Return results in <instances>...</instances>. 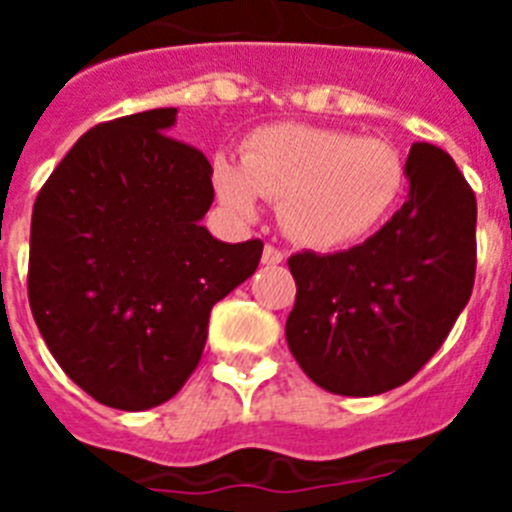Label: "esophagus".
<instances>
[{"mask_svg": "<svg viewBox=\"0 0 512 512\" xmlns=\"http://www.w3.org/2000/svg\"><path fill=\"white\" fill-rule=\"evenodd\" d=\"M261 261H264L266 266L282 264V261H284V251H282V248H277V246H266L264 253H261Z\"/></svg>", "mask_w": 512, "mask_h": 512, "instance_id": "34e87169", "label": "esophagus"}]
</instances>
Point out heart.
<instances>
[{"mask_svg": "<svg viewBox=\"0 0 512 512\" xmlns=\"http://www.w3.org/2000/svg\"><path fill=\"white\" fill-rule=\"evenodd\" d=\"M400 153L382 138H356L338 128L282 122L253 130L241 166L212 158L217 197L243 217L256 200L279 202L295 241L333 248L366 235L390 210L402 187Z\"/></svg>", "mask_w": 512, "mask_h": 512, "instance_id": "heart-1", "label": "heart"}]
</instances>
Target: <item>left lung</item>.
<instances>
[{
	"label": "left lung",
	"mask_w": 512,
	"mask_h": 512,
	"mask_svg": "<svg viewBox=\"0 0 512 512\" xmlns=\"http://www.w3.org/2000/svg\"><path fill=\"white\" fill-rule=\"evenodd\" d=\"M410 197L361 246L289 256L297 297L287 343L333 395L369 397L410 382L472 297L477 200L454 158L410 148Z\"/></svg>",
	"instance_id": "8db88e82"
}]
</instances>
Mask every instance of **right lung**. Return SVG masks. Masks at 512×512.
Masks as SVG:
<instances>
[{
    "instance_id": "right-lung-1",
    "label": "right lung",
    "mask_w": 512,
    "mask_h": 512,
    "mask_svg": "<svg viewBox=\"0 0 512 512\" xmlns=\"http://www.w3.org/2000/svg\"><path fill=\"white\" fill-rule=\"evenodd\" d=\"M174 107L99 122L38 192L27 297L53 359L94 400L148 410L192 377L215 302L264 243H223L205 153L169 135Z\"/></svg>"
}]
</instances>
